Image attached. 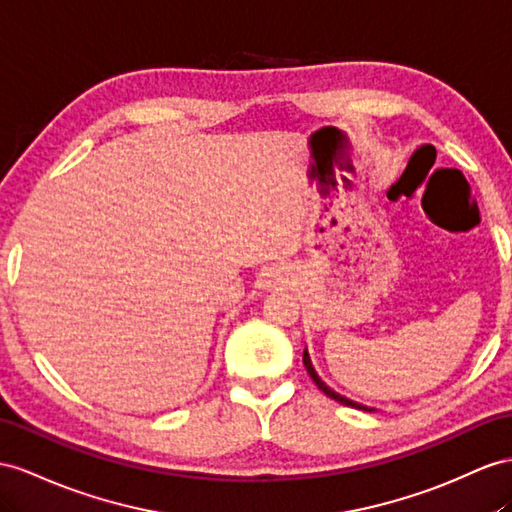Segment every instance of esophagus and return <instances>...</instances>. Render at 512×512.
<instances>
[{
    "instance_id": "esophagus-1",
    "label": "esophagus",
    "mask_w": 512,
    "mask_h": 512,
    "mask_svg": "<svg viewBox=\"0 0 512 512\" xmlns=\"http://www.w3.org/2000/svg\"><path fill=\"white\" fill-rule=\"evenodd\" d=\"M272 279H274V277H272Z\"/></svg>"
}]
</instances>
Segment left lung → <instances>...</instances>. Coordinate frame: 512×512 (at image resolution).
Here are the masks:
<instances>
[{"label": "left lung", "mask_w": 512, "mask_h": 512, "mask_svg": "<svg viewBox=\"0 0 512 512\" xmlns=\"http://www.w3.org/2000/svg\"><path fill=\"white\" fill-rule=\"evenodd\" d=\"M303 363H305V368H307V372H309V376H311V381L318 385V389L320 391H324L326 396L329 398H333L335 402H339V404H346V406H352V409H359V411H374V409H370V406H363V404H359V402H352V400H348V398H344V396H339V393H335L331 387H326L324 383H322V378L316 374V370H313V365H311V359H309V352H307V348H305V352H303Z\"/></svg>", "instance_id": "left-lung-1"}]
</instances>
